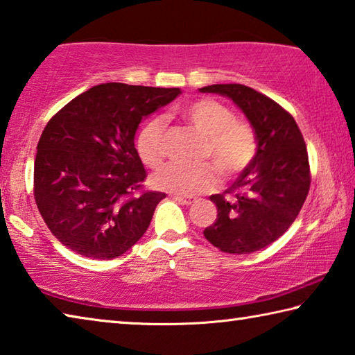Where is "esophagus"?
Instances as JSON below:
<instances>
[{
  "label": "esophagus",
  "instance_id": "obj_1",
  "mask_svg": "<svg viewBox=\"0 0 355 355\" xmlns=\"http://www.w3.org/2000/svg\"><path fill=\"white\" fill-rule=\"evenodd\" d=\"M173 200H176L178 202L184 204V206H191V204L196 202L195 196H181V195H173Z\"/></svg>",
  "mask_w": 355,
  "mask_h": 355
}]
</instances>
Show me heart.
<instances>
[{
  "label": "heart",
  "instance_id": "1",
  "mask_svg": "<svg viewBox=\"0 0 355 355\" xmlns=\"http://www.w3.org/2000/svg\"><path fill=\"white\" fill-rule=\"evenodd\" d=\"M190 126L204 135L200 157L209 160L221 178L231 179L243 173L256 157L257 140L250 123L235 118L231 109L214 99H196L181 109ZM137 153L149 168L165 159V124L159 118L146 123L137 135ZM209 164L185 166L168 164L153 174L155 189L178 195H195L214 189L216 173Z\"/></svg>",
  "mask_w": 355,
  "mask_h": 355
}]
</instances>
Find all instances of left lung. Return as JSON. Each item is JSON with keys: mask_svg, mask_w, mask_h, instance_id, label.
Wrapping results in <instances>:
<instances>
[{"mask_svg": "<svg viewBox=\"0 0 355 355\" xmlns=\"http://www.w3.org/2000/svg\"><path fill=\"white\" fill-rule=\"evenodd\" d=\"M200 92L231 98L251 123L257 140L251 165L225 193L210 196L218 215L204 229V237L223 252H256L287 232L309 195L304 137L287 110L251 87L214 84Z\"/></svg>", "mask_w": 355, "mask_h": 355, "instance_id": "8db88e82", "label": "left lung"}]
</instances>
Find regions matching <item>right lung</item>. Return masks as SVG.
Returning a JSON list of instances; mask_svg holds the SVG:
<instances>
[{"mask_svg": "<svg viewBox=\"0 0 355 355\" xmlns=\"http://www.w3.org/2000/svg\"><path fill=\"white\" fill-rule=\"evenodd\" d=\"M178 95L181 89L101 84L48 121L37 145L34 198L48 229L68 250L109 260L146 232L165 193L141 191L146 171L134 137L143 118Z\"/></svg>", "mask_w": 355, "mask_h": 355, "instance_id": "add662e5", "label": "right lung"}]
</instances>
